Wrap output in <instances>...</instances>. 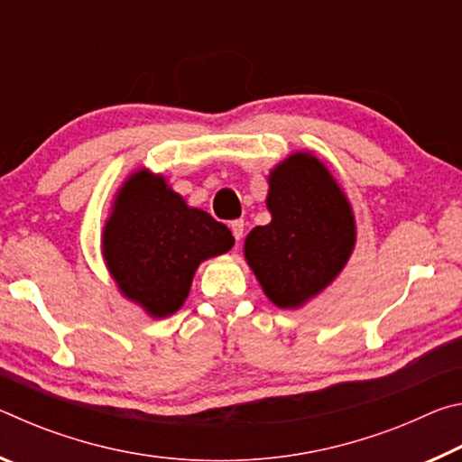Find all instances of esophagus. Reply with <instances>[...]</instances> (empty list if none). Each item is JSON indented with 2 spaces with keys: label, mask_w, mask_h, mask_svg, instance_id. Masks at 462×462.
<instances>
[{
  "label": "esophagus",
  "mask_w": 462,
  "mask_h": 462,
  "mask_svg": "<svg viewBox=\"0 0 462 462\" xmlns=\"http://www.w3.org/2000/svg\"><path fill=\"white\" fill-rule=\"evenodd\" d=\"M230 230L234 234V238H236V242H240L242 236H245V220H234L230 224Z\"/></svg>",
  "instance_id": "obj_1"
}]
</instances>
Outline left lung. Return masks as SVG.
<instances>
[{
	"label": "left lung",
	"mask_w": 462,
	"mask_h": 462,
	"mask_svg": "<svg viewBox=\"0 0 462 462\" xmlns=\"http://www.w3.org/2000/svg\"><path fill=\"white\" fill-rule=\"evenodd\" d=\"M271 222L245 240L248 267L275 306L295 310L332 283L355 248L346 195L311 152H293L271 171Z\"/></svg>",
	"instance_id": "8db88e82"
}]
</instances>
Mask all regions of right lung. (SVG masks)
Masks as SVG:
<instances>
[{"label": "right lung", "instance_id": "right-lung-1", "mask_svg": "<svg viewBox=\"0 0 462 462\" xmlns=\"http://www.w3.org/2000/svg\"><path fill=\"white\" fill-rule=\"evenodd\" d=\"M234 246L232 232L203 209L189 208L162 175L140 169L116 195L101 250L124 297L148 316L183 306L199 263Z\"/></svg>", "mask_w": 462, "mask_h": 462}]
</instances>
